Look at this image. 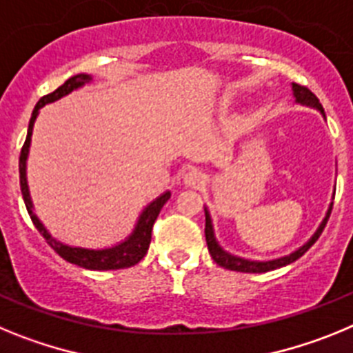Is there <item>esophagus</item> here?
Returning <instances> with one entry per match:
<instances>
[{
	"mask_svg": "<svg viewBox=\"0 0 353 353\" xmlns=\"http://www.w3.org/2000/svg\"><path fill=\"white\" fill-rule=\"evenodd\" d=\"M183 183H185L187 187L203 185V183H205V174L201 173V171H199V170H196V168H192V170H189L185 174H183Z\"/></svg>",
	"mask_w": 353,
	"mask_h": 353,
	"instance_id": "esophagus-1",
	"label": "esophagus"
}]
</instances>
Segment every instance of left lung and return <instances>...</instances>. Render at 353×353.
I'll return each mask as SVG.
<instances>
[{"label":"left lung","instance_id":"obj_1","mask_svg":"<svg viewBox=\"0 0 353 353\" xmlns=\"http://www.w3.org/2000/svg\"><path fill=\"white\" fill-rule=\"evenodd\" d=\"M292 92H293V97H295V102H297V104L316 109V111H320V113H322V117L325 118L322 104H320V101H318L316 95H314L313 92H310L307 88H304V86H299V84H295V83L292 84ZM332 198H334V194H332ZM330 210H332V203L329 205V210H327L325 217H323V221L320 223V226L316 228V232L313 233V236H311V239L307 240L304 245H301V248L295 249V251L290 252V254H286V256L260 261V260H249V258L236 256V254H232V252H228L226 249L221 248V244L217 242V239H215L214 223H212L210 212H208V208L205 207V239H207L208 252H210V256L214 258V261L219 265V267H223V269H228V270H235V272L263 274V272H269V270L281 269V267H285V265H290V263H293L295 260H299V258H301L302 254H304V252L307 251V249H310L314 242H316L318 236L322 235L327 221H329Z\"/></svg>","mask_w":353,"mask_h":353}]
</instances>
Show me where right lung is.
<instances>
[{"label":"right lung","mask_w":353,"mask_h":353,"mask_svg":"<svg viewBox=\"0 0 353 353\" xmlns=\"http://www.w3.org/2000/svg\"><path fill=\"white\" fill-rule=\"evenodd\" d=\"M92 81L93 77L90 76V74H76V76H72L70 79L65 81L60 88H56L54 92L42 97V99L37 102L35 109H33V113H31L30 125H28L26 141H24L23 150H21V157H19L21 192H23L24 205H26L28 214H30L35 228L40 232V235L46 239V242H48V244L51 245V248L54 249V251L58 252L63 260H67L68 263H74L77 265V267H83V269H88V270L127 269V267H132V265H136L138 261H141L143 256L146 254V251H148L150 240H152V226H154L161 208L164 207V203L170 199L171 196L170 191L162 192L161 196H157L154 201H150V203L143 208L138 221H136V226H134L132 233H130L125 240H121V242L111 245V248L90 249V248H79V245L65 244V242H61V240L54 239V236L48 232V228L43 226L42 221L37 217L35 207H33V201H31L30 187H28L26 164H28V155H30L31 134H33V127H35V120L37 117H39V111L46 104L60 101L61 97L68 95V93H72L74 90L83 88L84 84L92 83Z\"/></svg>","instance_id":"add662e5"}]
</instances>
